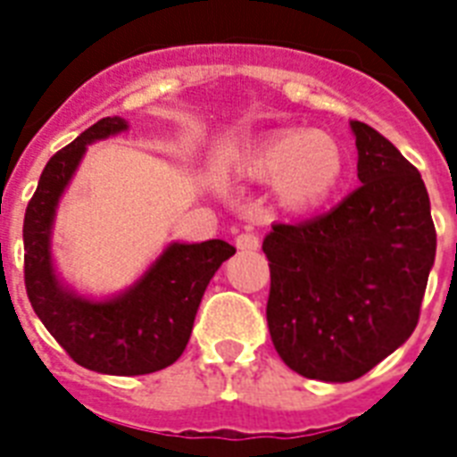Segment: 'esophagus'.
Masks as SVG:
<instances>
[{
    "label": "esophagus",
    "mask_w": 457,
    "mask_h": 457,
    "mask_svg": "<svg viewBox=\"0 0 457 457\" xmlns=\"http://www.w3.org/2000/svg\"><path fill=\"white\" fill-rule=\"evenodd\" d=\"M235 244L239 251H256L261 246V239L253 232H242V235H237Z\"/></svg>",
    "instance_id": "obj_1"
}]
</instances>
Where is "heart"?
<instances>
[{
    "label": "heart",
    "instance_id": "b5f03b06",
    "mask_svg": "<svg viewBox=\"0 0 457 457\" xmlns=\"http://www.w3.org/2000/svg\"><path fill=\"white\" fill-rule=\"evenodd\" d=\"M239 168L258 182L270 179L275 199L301 213L337 194L346 175V154L322 130H285L244 154Z\"/></svg>",
    "mask_w": 457,
    "mask_h": 457
}]
</instances>
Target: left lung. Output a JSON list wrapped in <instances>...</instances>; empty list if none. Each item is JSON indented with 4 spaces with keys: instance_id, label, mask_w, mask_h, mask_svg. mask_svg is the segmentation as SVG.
I'll list each match as a JSON object with an SVG mask.
<instances>
[{
    "instance_id": "left-lung-1",
    "label": "left lung",
    "mask_w": 457,
    "mask_h": 457,
    "mask_svg": "<svg viewBox=\"0 0 457 457\" xmlns=\"http://www.w3.org/2000/svg\"><path fill=\"white\" fill-rule=\"evenodd\" d=\"M358 179L329 213L272 225L268 327L279 358L320 382H353L418 327L436 256L429 194L375 128L351 120Z\"/></svg>"
}]
</instances>
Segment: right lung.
Instances as JSON below:
<instances>
[{
	"instance_id": "add662e5",
	"label": "right lung",
	"mask_w": 457,
	"mask_h": 457,
	"mask_svg": "<svg viewBox=\"0 0 457 457\" xmlns=\"http://www.w3.org/2000/svg\"><path fill=\"white\" fill-rule=\"evenodd\" d=\"M128 130L125 118H102L49 158L25 208V292L42 325L78 365L102 375H149L185 351L201 296L235 246L222 239L172 242L125 292L82 296L56 275L52 229L59 201L87 146Z\"/></svg>"
}]
</instances>
